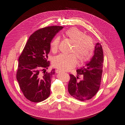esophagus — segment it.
<instances>
[{"label":"esophagus","mask_w":125,"mask_h":125,"mask_svg":"<svg viewBox=\"0 0 125 125\" xmlns=\"http://www.w3.org/2000/svg\"><path fill=\"white\" fill-rule=\"evenodd\" d=\"M55 72H56V73H61V71L57 69V70H56Z\"/></svg>","instance_id":"esophagus-1"}]
</instances>
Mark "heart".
Listing matches in <instances>:
<instances>
[{"mask_svg": "<svg viewBox=\"0 0 125 125\" xmlns=\"http://www.w3.org/2000/svg\"><path fill=\"white\" fill-rule=\"evenodd\" d=\"M65 36L72 42L70 54L59 55L53 59V66L61 71H68L73 68L77 64H82L88 61L93 55L94 44L92 38L78 29L73 27L65 31ZM60 38L55 37L50 43L52 52L55 53L58 50Z\"/></svg>", "mask_w": 125, "mask_h": 125, "instance_id": "heart-1", "label": "heart"}]
</instances>
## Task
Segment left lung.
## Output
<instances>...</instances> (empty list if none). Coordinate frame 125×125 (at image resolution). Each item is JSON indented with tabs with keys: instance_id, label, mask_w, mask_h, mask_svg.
Returning <instances> with one entry per match:
<instances>
[{
	"instance_id": "8db88e82",
	"label": "left lung",
	"mask_w": 125,
	"mask_h": 125,
	"mask_svg": "<svg viewBox=\"0 0 125 125\" xmlns=\"http://www.w3.org/2000/svg\"><path fill=\"white\" fill-rule=\"evenodd\" d=\"M94 56L85 66L77 69V76L70 74L68 90L71 96L80 101H85L94 97L100 88L103 71V52L100 43L96 44ZM83 79L78 82L79 75Z\"/></svg>"
}]
</instances>
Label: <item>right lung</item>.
I'll use <instances>...</instances> for the list:
<instances>
[{
  "mask_svg": "<svg viewBox=\"0 0 125 125\" xmlns=\"http://www.w3.org/2000/svg\"><path fill=\"white\" fill-rule=\"evenodd\" d=\"M63 28L53 26L36 31L19 57L17 80L24 96L31 102L42 101L50 95L51 79L55 72L46 71L50 65L48 55L52 40Z\"/></svg>",
  "mask_w": 125,
  "mask_h": 125,
  "instance_id": "1",
  "label": "right lung"
}]
</instances>
